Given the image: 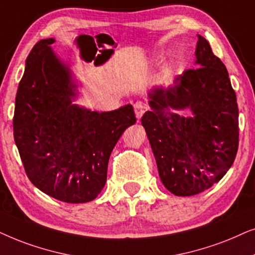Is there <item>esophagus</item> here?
Instances as JSON below:
<instances>
[{
	"label": "esophagus",
	"instance_id": "esophagus-1",
	"mask_svg": "<svg viewBox=\"0 0 255 255\" xmlns=\"http://www.w3.org/2000/svg\"><path fill=\"white\" fill-rule=\"evenodd\" d=\"M145 108H147V107H145V105H144V104H142L141 101H137V103L134 105L135 115H136V118L138 119V120H140L142 115H143V113L145 112Z\"/></svg>",
	"mask_w": 255,
	"mask_h": 255
}]
</instances>
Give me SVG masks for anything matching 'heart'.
I'll use <instances>...</instances> for the list:
<instances>
[{
	"label": "heart",
	"mask_w": 255,
	"mask_h": 255,
	"mask_svg": "<svg viewBox=\"0 0 255 255\" xmlns=\"http://www.w3.org/2000/svg\"><path fill=\"white\" fill-rule=\"evenodd\" d=\"M154 57H156V54H155ZM170 59H171V62H174V60H175V57H174V56H171V58H170Z\"/></svg>",
	"instance_id": "1"
}]
</instances>
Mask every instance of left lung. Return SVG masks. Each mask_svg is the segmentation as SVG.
<instances>
[{
	"mask_svg": "<svg viewBox=\"0 0 255 255\" xmlns=\"http://www.w3.org/2000/svg\"><path fill=\"white\" fill-rule=\"evenodd\" d=\"M196 69L170 86H154L141 119L163 185L193 196L218 183L238 151V105L225 65L198 35ZM190 109L184 117L179 110Z\"/></svg>",
	"mask_w": 255,
	"mask_h": 255,
	"instance_id": "1",
	"label": "left lung"
}]
</instances>
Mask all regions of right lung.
Segmentation results:
<instances>
[{"label":"right lung","instance_id":"obj_1","mask_svg":"<svg viewBox=\"0 0 255 255\" xmlns=\"http://www.w3.org/2000/svg\"><path fill=\"white\" fill-rule=\"evenodd\" d=\"M54 42L39 40L25 60L13 138L36 188L58 201L87 203L104 189L112 150L136 118L130 104L111 112L74 104L79 85L51 47Z\"/></svg>","mask_w":255,"mask_h":255}]
</instances>
